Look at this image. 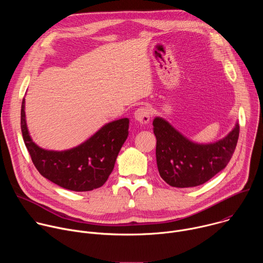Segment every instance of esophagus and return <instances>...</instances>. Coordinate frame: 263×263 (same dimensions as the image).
I'll return each instance as SVG.
<instances>
[{
  "label": "esophagus",
  "mask_w": 263,
  "mask_h": 263,
  "mask_svg": "<svg viewBox=\"0 0 263 263\" xmlns=\"http://www.w3.org/2000/svg\"><path fill=\"white\" fill-rule=\"evenodd\" d=\"M152 117V112H151V109H149L148 107L146 106H143V107H139L138 109L135 110L134 112V118L135 120L141 124V125H145L148 123L149 119H151Z\"/></svg>",
  "instance_id": "1"
}]
</instances>
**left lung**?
Listing matches in <instances>:
<instances>
[{"label":"left lung","mask_w":263,"mask_h":263,"mask_svg":"<svg viewBox=\"0 0 263 263\" xmlns=\"http://www.w3.org/2000/svg\"><path fill=\"white\" fill-rule=\"evenodd\" d=\"M153 126L160 177L168 185L179 189L201 185L226 167L239 136V125L236 124L222 139L200 144L184 137L161 118H156Z\"/></svg>","instance_id":"8db88e82"}]
</instances>
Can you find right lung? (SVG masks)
I'll use <instances>...</instances> for the list:
<instances>
[{"mask_svg":"<svg viewBox=\"0 0 263 263\" xmlns=\"http://www.w3.org/2000/svg\"><path fill=\"white\" fill-rule=\"evenodd\" d=\"M23 138L33 164L42 176L72 192L101 187L115 167L120 149L128 137L129 119L106 124L89 139L66 151H48L36 145L28 132L25 99L21 110Z\"/></svg>","mask_w":263,"mask_h":263,"instance_id":"1","label":"right lung"}]
</instances>
